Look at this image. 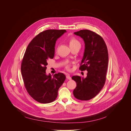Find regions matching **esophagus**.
Returning <instances> with one entry per match:
<instances>
[{"label": "esophagus", "mask_w": 131, "mask_h": 131, "mask_svg": "<svg viewBox=\"0 0 131 131\" xmlns=\"http://www.w3.org/2000/svg\"><path fill=\"white\" fill-rule=\"evenodd\" d=\"M66 78L68 79H69V80H71V78L70 77V76H69V74H66Z\"/></svg>", "instance_id": "1"}]
</instances>
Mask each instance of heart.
<instances>
[{"label": "heart", "mask_w": 131, "mask_h": 131, "mask_svg": "<svg viewBox=\"0 0 131 131\" xmlns=\"http://www.w3.org/2000/svg\"><path fill=\"white\" fill-rule=\"evenodd\" d=\"M68 42H69V46L70 47L74 46V45H76L77 44H79V42L76 39L73 38V37H71V38H69V40H68ZM65 68L67 70H69L70 69V66L69 65H67L66 66H65Z\"/></svg>", "instance_id": "heart-1"}]
</instances>
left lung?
Listing matches in <instances>:
<instances>
[{
  "label": "left lung",
  "mask_w": 131,
  "mask_h": 131,
  "mask_svg": "<svg viewBox=\"0 0 131 131\" xmlns=\"http://www.w3.org/2000/svg\"><path fill=\"white\" fill-rule=\"evenodd\" d=\"M74 34L80 36L85 43L83 57L79 69L88 71L86 78L73 76L77 83L73 91L74 96L81 101H88L96 96L103 89L108 63V53L102 37L88 29L80 30Z\"/></svg>",
  "instance_id": "obj_1"
}]
</instances>
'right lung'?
Returning <instances> with one entry per match:
<instances>
[{
  "label": "right lung",
  "mask_w": 131,
  "mask_h": 131,
  "mask_svg": "<svg viewBox=\"0 0 131 131\" xmlns=\"http://www.w3.org/2000/svg\"><path fill=\"white\" fill-rule=\"evenodd\" d=\"M66 32L65 29H48L40 32L29 43L21 63V73L25 87L30 96L39 103L53 102L66 79L59 72L53 77L46 74L49 59L55 53L56 41Z\"/></svg>",
  "instance_id": "1"
}]
</instances>
